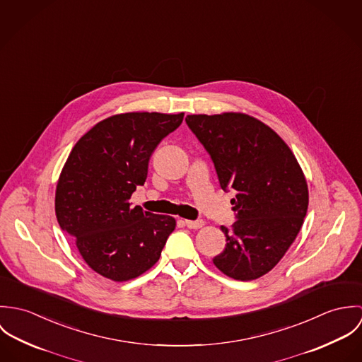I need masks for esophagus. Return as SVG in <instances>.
I'll use <instances>...</instances> for the list:
<instances>
[{
  "label": "esophagus",
  "mask_w": 362,
  "mask_h": 362,
  "mask_svg": "<svg viewBox=\"0 0 362 362\" xmlns=\"http://www.w3.org/2000/svg\"><path fill=\"white\" fill-rule=\"evenodd\" d=\"M185 226L188 228L198 230V228H202L205 226V221L204 220H185Z\"/></svg>",
  "instance_id": "obj_1"
}]
</instances>
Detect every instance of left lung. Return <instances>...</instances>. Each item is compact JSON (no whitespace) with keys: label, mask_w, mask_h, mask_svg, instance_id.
I'll list each match as a JSON object with an SVG mask.
<instances>
[{"label":"left lung","mask_w":362,"mask_h":362,"mask_svg":"<svg viewBox=\"0 0 362 362\" xmlns=\"http://www.w3.org/2000/svg\"><path fill=\"white\" fill-rule=\"evenodd\" d=\"M185 121L210 156L220 187L237 191V221L221 226L227 244L213 263L231 279L255 280L280 262L301 230L308 209L304 173L286 142L251 115L194 114Z\"/></svg>","instance_id":"8db88e82"}]
</instances>
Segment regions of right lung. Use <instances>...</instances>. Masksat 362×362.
<instances>
[{
  "label": "right lung",
  "mask_w": 362,
  "mask_h": 362,
  "mask_svg": "<svg viewBox=\"0 0 362 362\" xmlns=\"http://www.w3.org/2000/svg\"><path fill=\"white\" fill-rule=\"evenodd\" d=\"M180 114L125 112L108 117L74 146L55 189V214L96 273L127 281L149 270L175 228L171 216L131 207L148 177L157 145L175 131Z\"/></svg>",
  "instance_id": "add662e5"
}]
</instances>
